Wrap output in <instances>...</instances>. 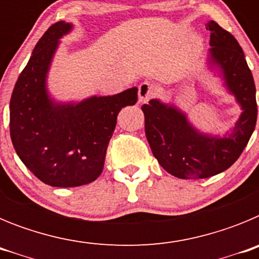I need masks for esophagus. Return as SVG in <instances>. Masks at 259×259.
<instances>
[{
    "label": "esophagus",
    "instance_id": "1",
    "mask_svg": "<svg viewBox=\"0 0 259 259\" xmlns=\"http://www.w3.org/2000/svg\"><path fill=\"white\" fill-rule=\"evenodd\" d=\"M155 96V87L150 83H141L139 87V102L145 104Z\"/></svg>",
    "mask_w": 259,
    "mask_h": 259
}]
</instances>
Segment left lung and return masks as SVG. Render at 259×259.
Returning a JSON list of instances; mask_svg holds the SVG:
<instances>
[{
    "label": "left lung",
    "mask_w": 259,
    "mask_h": 259,
    "mask_svg": "<svg viewBox=\"0 0 259 259\" xmlns=\"http://www.w3.org/2000/svg\"><path fill=\"white\" fill-rule=\"evenodd\" d=\"M210 63L223 71L226 85L241 105L233 131L224 137L200 134L187 116L158 100L143 105L145 135L158 163L180 179H205L227 170L245 149L257 123L255 84L241 47L230 32L210 20Z\"/></svg>",
    "instance_id": "8db88e82"
}]
</instances>
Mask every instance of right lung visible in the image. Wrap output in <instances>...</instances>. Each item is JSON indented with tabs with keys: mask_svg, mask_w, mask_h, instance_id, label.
<instances>
[{
	"mask_svg": "<svg viewBox=\"0 0 259 259\" xmlns=\"http://www.w3.org/2000/svg\"><path fill=\"white\" fill-rule=\"evenodd\" d=\"M71 24L57 22L36 44L10 100V136L17 154L36 178L52 187H79L101 175L119 111L137 101V88L119 95L59 105L45 77L58 38Z\"/></svg>",
	"mask_w": 259,
	"mask_h": 259,
	"instance_id": "obj_1",
	"label": "right lung"
}]
</instances>
